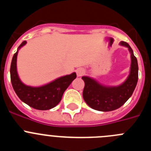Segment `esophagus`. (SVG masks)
Wrapping results in <instances>:
<instances>
[{
	"label": "esophagus",
	"instance_id": "obj_1",
	"mask_svg": "<svg viewBox=\"0 0 151 151\" xmlns=\"http://www.w3.org/2000/svg\"><path fill=\"white\" fill-rule=\"evenodd\" d=\"M85 73V69H83V68H78V69H76L77 76H78V77L82 76H83Z\"/></svg>",
	"mask_w": 151,
	"mask_h": 151
}]
</instances>
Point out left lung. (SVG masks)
Returning a JSON list of instances; mask_svg holds the SVG:
<instances>
[{
    "label": "left lung",
    "instance_id": "8db88e82",
    "mask_svg": "<svg viewBox=\"0 0 151 151\" xmlns=\"http://www.w3.org/2000/svg\"><path fill=\"white\" fill-rule=\"evenodd\" d=\"M120 45L129 48L132 58L130 75L123 84L118 87H104L89 77H82L85 82L83 98L86 104L94 110L104 112L116 110L129 100L135 88L138 79L137 58L129 44L121 41Z\"/></svg>",
    "mask_w": 151,
    "mask_h": 151
}]
</instances>
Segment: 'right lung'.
<instances>
[{
	"instance_id": "right-lung-1",
	"label": "right lung",
	"mask_w": 151,
	"mask_h": 151,
	"mask_svg": "<svg viewBox=\"0 0 151 151\" xmlns=\"http://www.w3.org/2000/svg\"><path fill=\"white\" fill-rule=\"evenodd\" d=\"M26 41H24L19 47L26 45ZM18 50L13 57L10 66V79L13 88L19 98L31 107L40 110H50L54 108L60 103L62 96L72 83L76 78V73H73L66 76L57 78L54 82L38 88L26 86L21 82L18 77L17 72V57Z\"/></svg>"
}]
</instances>
